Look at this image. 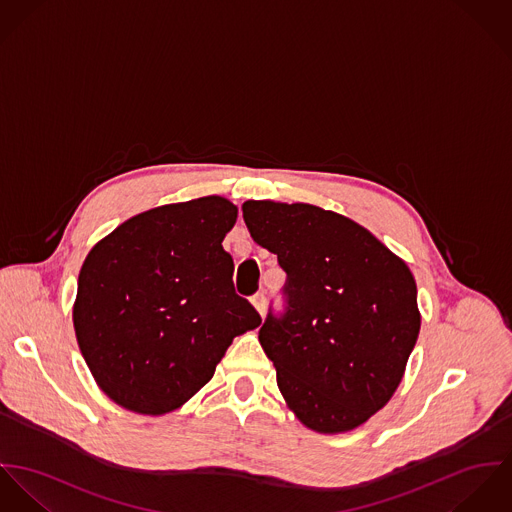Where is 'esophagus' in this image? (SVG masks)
<instances>
[{
	"label": "esophagus",
	"mask_w": 512,
	"mask_h": 512,
	"mask_svg": "<svg viewBox=\"0 0 512 512\" xmlns=\"http://www.w3.org/2000/svg\"><path fill=\"white\" fill-rule=\"evenodd\" d=\"M251 302H253V306L257 308V312H259L261 316H265V310H267V298H265V292H257V294L251 298Z\"/></svg>",
	"instance_id": "esophagus-1"
}]
</instances>
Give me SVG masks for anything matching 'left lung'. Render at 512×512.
<instances>
[{
  "mask_svg": "<svg viewBox=\"0 0 512 512\" xmlns=\"http://www.w3.org/2000/svg\"><path fill=\"white\" fill-rule=\"evenodd\" d=\"M255 243L286 273L259 341L288 408L314 432L367 422L397 391L420 332L416 283L371 231L312 204L247 200Z\"/></svg>",
  "mask_w": 512,
  "mask_h": 512,
  "instance_id": "left-lung-1",
  "label": "left lung"
}]
</instances>
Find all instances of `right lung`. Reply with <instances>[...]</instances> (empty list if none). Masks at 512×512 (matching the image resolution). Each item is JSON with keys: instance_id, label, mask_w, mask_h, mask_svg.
Returning <instances> with one entry per match:
<instances>
[{"instance_id": "obj_1", "label": "right lung", "mask_w": 512, "mask_h": 512, "mask_svg": "<svg viewBox=\"0 0 512 512\" xmlns=\"http://www.w3.org/2000/svg\"><path fill=\"white\" fill-rule=\"evenodd\" d=\"M237 208L222 196L167 204L123 222L88 253L74 330L98 387L161 416L194 397L231 341L261 324L235 294L222 241Z\"/></svg>"}]
</instances>
